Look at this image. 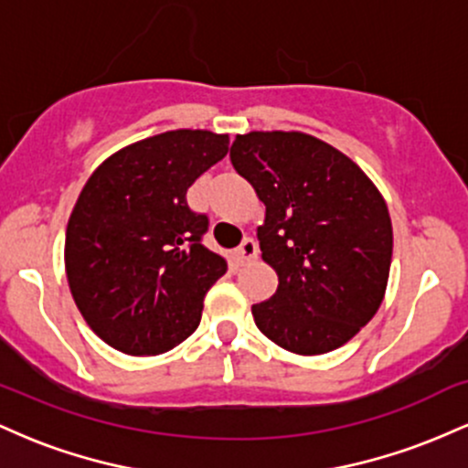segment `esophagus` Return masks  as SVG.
Listing matches in <instances>:
<instances>
[{
	"instance_id": "1",
	"label": "esophagus",
	"mask_w": 468,
	"mask_h": 468,
	"mask_svg": "<svg viewBox=\"0 0 468 468\" xmlns=\"http://www.w3.org/2000/svg\"><path fill=\"white\" fill-rule=\"evenodd\" d=\"M233 257H235V261H238V266L249 264V261H252L257 257V241L252 239V238H246L238 246V249H235Z\"/></svg>"
}]
</instances>
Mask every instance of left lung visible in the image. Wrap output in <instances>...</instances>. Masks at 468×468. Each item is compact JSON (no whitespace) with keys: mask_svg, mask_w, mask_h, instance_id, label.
<instances>
[{"mask_svg":"<svg viewBox=\"0 0 468 468\" xmlns=\"http://www.w3.org/2000/svg\"><path fill=\"white\" fill-rule=\"evenodd\" d=\"M235 171L266 204L257 230L277 292L252 305L283 350L325 354L376 314L391 264V219L372 180L346 154L299 132H250L230 144Z\"/></svg>","mask_w":468,"mask_h":468,"instance_id":"obj_1","label":"left lung"}]
</instances>
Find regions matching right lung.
<instances>
[{
  "mask_svg": "<svg viewBox=\"0 0 468 468\" xmlns=\"http://www.w3.org/2000/svg\"><path fill=\"white\" fill-rule=\"evenodd\" d=\"M229 152L227 133L176 130L121 149L80 191L66 230L77 308L107 346L169 352L200 325L227 261L202 244L207 213L186 191Z\"/></svg>",
  "mask_w": 468,
  "mask_h": 468,
  "instance_id": "add662e5",
  "label": "right lung"
}]
</instances>
